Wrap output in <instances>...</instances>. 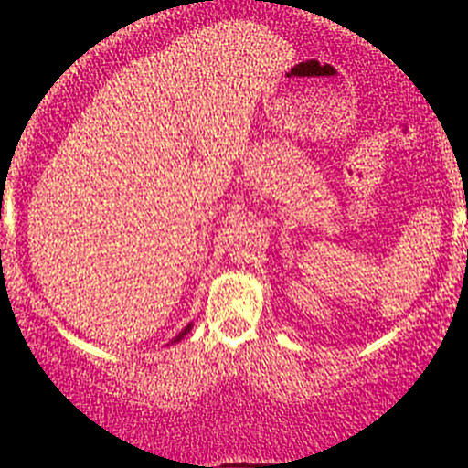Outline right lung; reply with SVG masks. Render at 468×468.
Returning a JSON list of instances; mask_svg holds the SVG:
<instances>
[{
  "label": "right lung",
  "mask_w": 468,
  "mask_h": 468,
  "mask_svg": "<svg viewBox=\"0 0 468 468\" xmlns=\"http://www.w3.org/2000/svg\"><path fill=\"white\" fill-rule=\"evenodd\" d=\"M191 327H193V324H189V325H186V327H185V330H182V332H180V335H178V336H176V338H174V341H171V343H178V341H182V338H185L186 335H189V332H191Z\"/></svg>",
  "instance_id": "add662e5"
}]
</instances>
